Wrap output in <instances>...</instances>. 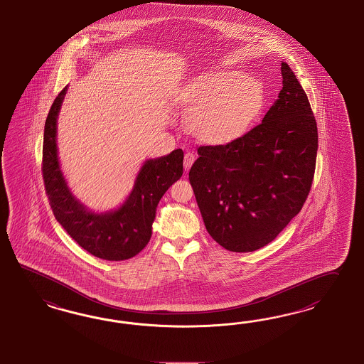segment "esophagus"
Masks as SVG:
<instances>
[{"mask_svg":"<svg viewBox=\"0 0 364 364\" xmlns=\"http://www.w3.org/2000/svg\"><path fill=\"white\" fill-rule=\"evenodd\" d=\"M195 160H196V155L193 152H187L186 156H184V169L189 171Z\"/></svg>","mask_w":364,"mask_h":364,"instance_id":"esophagus-1","label":"esophagus"}]
</instances>
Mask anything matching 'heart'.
Wrapping results in <instances>:
<instances>
[{
    "instance_id": "heart-1",
    "label": "heart",
    "mask_w": 364,
    "mask_h": 364,
    "mask_svg": "<svg viewBox=\"0 0 364 364\" xmlns=\"http://www.w3.org/2000/svg\"><path fill=\"white\" fill-rule=\"evenodd\" d=\"M178 95L192 134L205 143H223L245 132L264 103L261 83L233 70L201 75Z\"/></svg>"
}]
</instances>
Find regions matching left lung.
<instances>
[{"label":"left lung","mask_w":364,"mask_h":364,"mask_svg":"<svg viewBox=\"0 0 364 364\" xmlns=\"http://www.w3.org/2000/svg\"><path fill=\"white\" fill-rule=\"evenodd\" d=\"M262 123L226 144L200 146L189 171L208 233L226 250L255 252L299 213L314 178L318 128L290 66Z\"/></svg>","instance_id":"obj_1"}]
</instances>
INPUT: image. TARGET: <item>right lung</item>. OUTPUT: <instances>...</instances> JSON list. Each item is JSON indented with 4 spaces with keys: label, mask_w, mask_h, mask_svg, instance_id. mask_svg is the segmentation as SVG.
Segmentation results:
<instances>
[{
    "label": "right lung",
    "mask_w": 364,
    "mask_h": 364,
    "mask_svg": "<svg viewBox=\"0 0 364 364\" xmlns=\"http://www.w3.org/2000/svg\"><path fill=\"white\" fill-rule=\"evenodd\" d=\"M68 91L62 90L45 123L42 176L50 207L69 236L90 255L107 261H124L139 255L152 235V223L160 198L183 175L181 149L167 156L147 160L135 187L122 207L108 213H92L71 195L59 168L57 118Z\"/></svg>",
    "instance_id": "add662e5"
}]
</instances>
